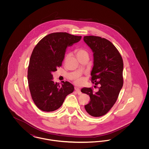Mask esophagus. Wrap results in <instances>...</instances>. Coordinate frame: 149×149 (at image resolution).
<instances>
[{
    "label": "esophagus",
    "mask_w": 149,
    "mask_h": 149,
    "mask_svg": "<svg viewBox=\"0 0 149 149\" xmlns=\"http://www.w3.org/2000/svg\"><path fill=\"white\" fill-rule=\"evenodd\" d=\"M75 90L76 92L77 93H78V94H79V95H80V94H81V92L79 88H75Z\"/></svg>",
    "instance_id": "1"
}]
</instances>
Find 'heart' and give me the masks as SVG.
I'll return each mask as SVG.
<instances>
[{"mask_svg": "<svg viewBox=\"0 0 149 149\" xmlns=\"http://www.w3.org/2000/svg\"><path fill=\"white\" fill-rule=\"evenodd\" d=\"M75 54L76 56L78 58H80L83 57H89V53L88 52L85 50V49L83 48H79L75 50ZM69 56V54L66 55V56H65V59H66ZM84 81L83 78H76L75 80V83L77 85H80L83 83Z\"/></svg>", "mask_w": 149, "mask_h": 149, "instance_id": "b5f03b06", "label": "heart"}]
</instances>
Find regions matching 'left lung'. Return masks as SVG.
<instances>
[{
    "mask_svg": "<svg viewBox=\"0 0 149 149\" xmlns=\"http://www.w3.org/2000/svg\"><path fill=\"white\" fill-rule=\"evenodd\" d=\"M84 41L93 52L91 81L100 86L97 92L92 88H84L81 92L89 95L91 99L84 106L86 112L98 117L107 113L118 97L123 84V63L118 50L109 40L99 36H86Z\"/></svg>",
    "mask_w": 149,
    "mask_h": 149,
    "instance_id": "obj_1",
    "label": "left lung"
}]
</instances>
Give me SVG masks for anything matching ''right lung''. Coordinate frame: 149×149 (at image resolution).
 <instances>
[{"label":"right lung","instance_id":"right-lung-1","mask_svg":"<svg viewBox=\"0 0 149 149\" xmlns=\"http://www.w3.org/2000/svg\"><path fill=\"white\" fill-rule=\"evenodd\" d=\"M81 38L66 32H55L46 36L36 45L29 60L27 78L32 99L41 111L58 109L66 97L73 92L74 87L70 83H54L52 73L61 66L67 47Z\"/></svg>","mask_w":149,"mask_h":149}]
</instances>
